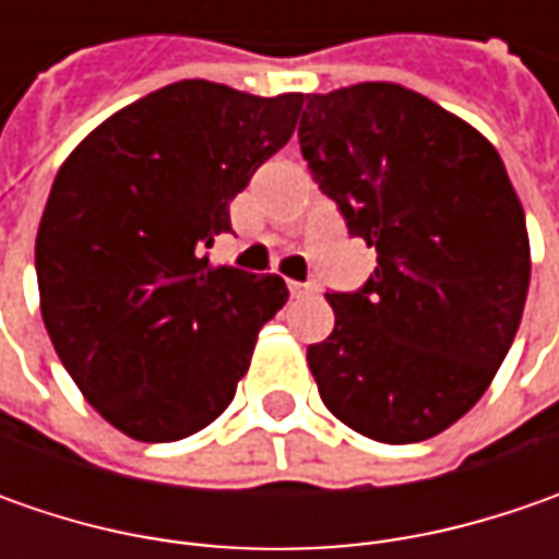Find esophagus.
Instances as JSON below:
<instances>
[{
	"label": "esophagus",
	"mask_w": 559,
	"mask_h": 559,
	"mask_svg": "<svg viewBox=\"0 0 559 559\" xmlns=\"http://www.w3.org/2000/svg\"><path fill=\"white\" fill-rule=\"evenodd\" d=\"M289 292L298 298V295H308L311 292V286L308 283H295V280H289Z\"/></svg>",
	"instance_id": "esophagus-1"
}]
</instances>
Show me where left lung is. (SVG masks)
<instances>
[{"label":"left lung","mask_w":559,"mask_h":559,"mask_svg":"<svg viewBox=\"0 0 559 559\" xmlns=\"http://www.w3.org/2000/svg\"><path fill=\"white\" fill-rule=\"evenodd\" d=\"M301 155L348 233L376 248L357 292H326L308 348L323 404L373 441L444 432L485 395L528 292L523 204L495 145L397 83L308 96Z\"/></svg>","instance_id":"1"}]
</instances>
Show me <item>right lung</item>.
Returning <instances> with one entry per match:
<instances>
[{"instance_id": "obj_1", "label": "right lung", "mask_w": 559, "mask_h": 559, "mask_svg": "<svg viewBox=\"0 0 559 559\" xmlns=\"http://www.w3.org/2000/svg\"><path fill=\"white\" fill-rule=\"evenodd\" d=\"M301 105L180 80L58 167L36 233L39 311L76 389L123 436L177 441L214 423L286 305L280 276L214 267L207 248Z\"/></svg>"}]
</instances>
